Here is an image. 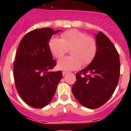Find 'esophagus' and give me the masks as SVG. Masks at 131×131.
<instances>
[{"label": "esophagus", "instance_id": "34e87169", "mask_svg": "<svg viewBox=\"0 0 131 131\" xmlns=\"http://www.w3.org/2000/svg\"><path fill=\"white\" fill-rule=\"evenodd\" d=\"M67 73H68V72H67V71L62 72V75H67Z\"/></svg>", "mask_w": 131, "mask_h": 131}]
</instances>
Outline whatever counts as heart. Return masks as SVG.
<instances>
[{
  "mask_svg": "<svg viewBox=\"0 0 131 131\" xmlns=\"http://www.w3.org/2000/svg\"><path fill=\"white\" fill-rule=\"evenodd\" d=\"M49 47L56 58H62L69 49L71 56L64 58L58 62L57 67L63 71L78 69L81 65L89 64L95 56L97 44L95 39L88 36L84 32L71 29L61 34V39L52 37L49 40Z\"/></svg>",
  "mask_w": 131,
  "mask_h": 131,
  "instance_id": "obj_1",
  "label": "heart"
}]
</instances>
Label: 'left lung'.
Wrapping results in <instances>:
<instances>
[{
    "label": "left lung",
    "mask_w": 131,
    "mask_h": 131,
    "mask_svg": "<svg viewBox=\"0 0 131 131\" xmlns=\"http://www.w3.org/2000/svg\"><path fill=\"white\" fill-rule=\"evenodd\" d=\"M97 50L93 60L76 74L72 92L85 107L96 109L112 96L120 78V56L114 45L101 32L96 35Z\"/></svg>",
    "instance_id": "obj_1"
}]
</instances>
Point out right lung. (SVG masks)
<instances>
[{
	"label": "right lung",
	"mask_w": 131,
	"mask_h": 131,
	"mask_svg": "<svg viewBox=\"0 0 131 131\" xmlns=\"http://www.w3.org/2000/svg\"><path fill=\"white\" fill-rule=\"evenodd\" d=\"M60 30L49 28L35 29L19 43L13 63V77L17 92L26 103L35 108L47 105L62 78L49 47L51 36Z\"/></svg>",
	"instance_id": "right-lung-1"
}]
</instances>
